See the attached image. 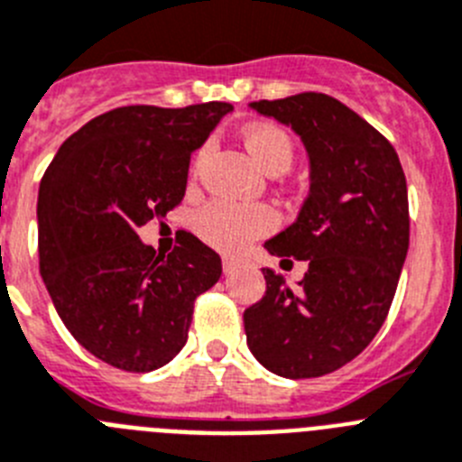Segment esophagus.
Here are the masks:
<instances>
[{
	"label": "esophagus",
	"mask_w": 462,
	"mask_h": 462,
	"mask_svg": "<svg viewBox=\"0 0 462 462\" xmlns=\"http://www.w3.org/2000/svg\"><path fill=\"white\" fill-rule=\"evenodd\" d=\"M239 267H241V262L236 260V257H230V255L223 257V273H226V276L235 273Z\"/></svg>",
	"instance_id": "esophagus-1"
}]
</instances>
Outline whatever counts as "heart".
<instances>
[{
    "label": "heart",
    "mask_w": 462,
    "mask_h": 462,
    "mask_svg": "<svg viewBox=\"0 0 462 462\" xmlns=\"http://www.w3.org/2000/svg\"><path fill=\"white\" fill-rule=\"evenodd\" d=\"M241 140L248 153L269 174L288 172L294 163V140L282 126L267 122H257L244 128ZM209 147H202L195 153L193 170L198 172L205 163ZM276 226V216L267 205H232L226 200L209 202L195 218L198 235L218 251L235 253L251 244L257 236H264Z\"/></svg>",
    "instance_id": "heart-1"
}]
</instances>
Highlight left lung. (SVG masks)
<instances>
[{"instance_id":"obj_1","label":"left lung","mask_w":462,"mask_h":462,"mask_svg":"<svg viewBox=\"0 0 462 462\" xmlns=\"http://www.w3.org/2000/svg\"><path fill=\"white\" fill-rule=\"evenodd\" d=\"M251 106L301 135L310 193L297 223L264 244L282 262L306 260L309 272L290 290L262 269L267 292L244 310L246 343L276 375H327L368 347L392 309L410 246L405 172L393 144L327 94Z\"/></svg>"}]
</instances>
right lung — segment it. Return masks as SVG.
Wrapping results in <instances>:
<instances>
[{
    "label": "right lung",
    "instance_id": "1",
    "mask_svg": "<svg viewBox=\"0 0 462 462\" xmlns=\"http://www.w3.org/2000/svg\"><path fill=\"white\" fill-rule=\"evenodd\" d=\"M230 103L124 106L60 147L39 189V269L70 336L126 373L156 371L189 338L195 299L221 278V257L190 232L156 255L138 230L186 193L190 153Z\"/></svg>",
    "mask_w": 462,
    "mask_h": 462
}]
</instances>
